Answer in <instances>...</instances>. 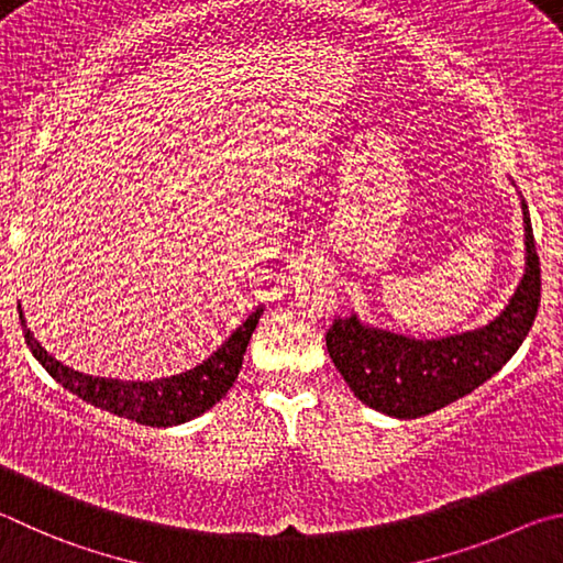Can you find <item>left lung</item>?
Returning a JSON list of instances; mask_svg holds the SVG:
<instances>
[{
	"mask_svg": "<svg viewBox=\"0 0 563 563\" xmlns=\"http://www.w3.org/2000/svg\"><path fill=\"white\" fill-rule=\"evenodd\" d=\"M525 214V276L497 319L445 339H410L363 323L356 313L333 319L327 349L361 402L390 418L410 420L450 406L495 376L515 356L541 301L539 254Z\"/></svg>",
	"mask_w": 563,
	"mask_h": 563,
	"instance_id": "1",
	"label": "left lung"
}]
</instances>
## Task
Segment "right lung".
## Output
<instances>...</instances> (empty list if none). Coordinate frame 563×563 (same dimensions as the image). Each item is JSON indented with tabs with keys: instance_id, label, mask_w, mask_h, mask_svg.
<instances>
[{
	"instance_id": "right-lung-1",
	"label": "right lung",
	"mask_w": 563,
	"mask_h": 563,
	"mask_svg": "<svg viewBox=\"0 0 563 563\" xmlns=\"http://www.w3.org/2000/svg\"><path fill=\"white\" fill-rule=\"evenodd\" d=\"M262 311L264 309H256L250 313L242 321V327L232 331V336L210 358H205L200 366L170 378L118 380L88 376V373H78L64 366L62 361H56L29 331L22 303H19V319H22L26 346L32 349L34 358L42 363L48 376L62 383L66 390H71L74 396L91 402V406L151 428L183 426V422L202 416L227 396V390L240 376L246 343H250L256 323H260Z\"/></svg>"
}]
</instances>
